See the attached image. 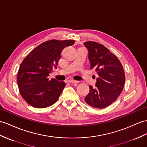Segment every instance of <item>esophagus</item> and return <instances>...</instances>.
Wrapping results in <instances>:
<instances>
[{"mask_svg":"<svg viewBox=\"0 0 147 147\" xmlns=\"http://www.w3.org/2000/svg\"><path fill=\"white\" fill-rule=\"evenodd\" d=\"M68 82L70 83H78L77 81H75V80H69V81H68Z\"/></svg>","mask_w":147,"mask_h":147,"instance_id":"1","label":"esophagus"}]
</instances>
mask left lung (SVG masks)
Here are the masks:
<instances>
[{"instance_id": "left-lung-1", "label": "left lung", "mask_w": 147, "mask_h": 147, "mask_svg": "<svg viewBox=\"0 0 147 147\" xmlns=\"http://www.w3.org/2000/svg\"><path fill=\"white\" fill-rule=\"evenodd\" d=\"M84 45L89 52L91 68L98 75L95 86H89L90 93L84 100L91 107L104 108L117 100L123 89V67L118 58L102 44L87 41Z\"/></svg>"}]
</instances>
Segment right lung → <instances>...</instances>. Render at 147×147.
<instances>
[{
	"mask_svg": "<svg viewBox=\"0 0 147 147\" xmlns=\"http://www.w3.org/2000/svg\"><path fill=\"white\" fill-rule=\"evenodd\" d=\"M74 42L73 40H47L24 59L18 73V84L22 97L29 105L44 108L57 101L66 84L56 79L49 80V74L57 66L64 47Z\"/></svg>",
	"mask_w": 147,
	"mask_h": 147,
	"instance_id": "1",
	"label": "right lung"
}]
</instances>
